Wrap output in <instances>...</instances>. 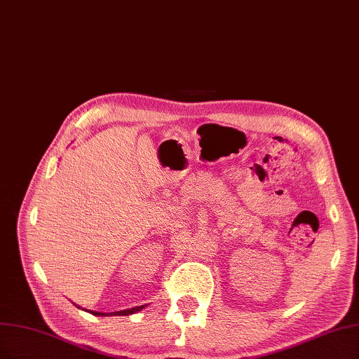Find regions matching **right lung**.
<instances>
[{
    "label": "right lung",
    "mask_w": 359,
    "mask_h": 359,
    "mask_svg": "<svg viewBox=\"0 0 359 359\" xmlns=\"http://www.w3.org/2000/svg\"><path fill=\"white\" fill-rule=\"evenodd\" d=\"M147 305H141V306H134V308H130V309H123V311H118V312H110V313H106V312H95V311H88L85 309L87 312L93 313V315H97V317H109V315H131V313H137L140 312L141 309H144ZM79 308V306H78Z\"/></svg>",
    "instance_id": "obj_1"
}]
</instances>
